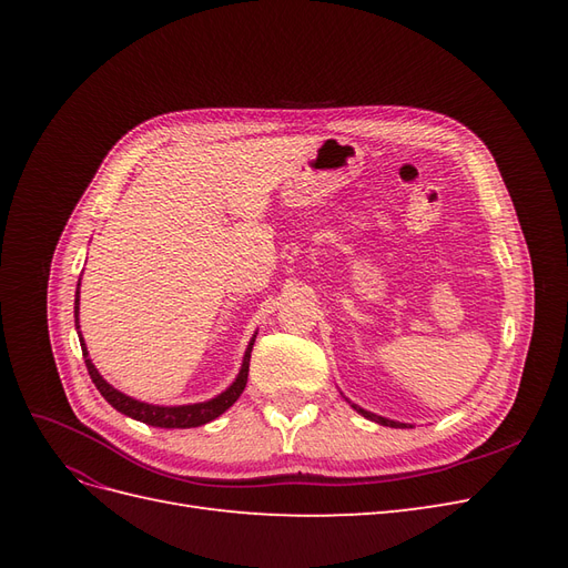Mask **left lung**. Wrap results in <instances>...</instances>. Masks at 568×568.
Instances as JSON below:
<instances>
[{"instance_id":"8db88e82","label":"left lung","mask_w":568,"mask_h":568,"mask_svg":"<svg viewBox=\"0 0 568 568\" xmlns=\"http://www.w3.org/2000/svg\"><path fill=\"white\" fill-rule=\"evenodd\" d=\"M353 407H355L363 417H367V419H372V422H376V424H382V426H393V428H400V426H405V424H398V422H390V419H386V417L372 415V412H367V409H363V407H357V405H353Z\"/></svg>"}]
</instances>
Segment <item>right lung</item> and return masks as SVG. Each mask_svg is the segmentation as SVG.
Returning a JSON list of instances; mask_svg holds the SVG:
<instances>
[{
	"label": "right lung",
	"mask_w": 568,
	"mask_h": 568,
	"mask_svg": "<svg viewBox=\"0 0 568 568\" xmlns=\"http://www.w3.org/2000/svg\"><path fill=\"white\" fill-rule=\"evenodd\" d=\"M78 294H80V284H78V291H75V329H78V311H80V296ZM253 341L248 343V348H246L242 372H239L236 382L225 393H220L217 398H213L209 403L180 405V407H161V405H149V403L134 400V398H130V395L120 393L111 384H106L104 376H101L97 372V367L92 365V359H88V348H84V341H82V334H80V346H82V355H84V365H88V372L92 376L94 386L109 400V405H113L118 412H123V415H128V417H132L136 422H144V424H151V426H161V428H192V426H201V424L213 422L215 417L222 415V412L230 409L236 403L239 395H242L244 388H246Z\"/></svg>",
	"instance_id": "obj_1"
}]
</instances>
